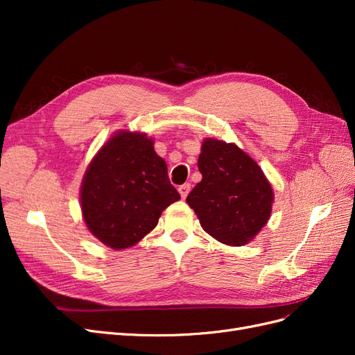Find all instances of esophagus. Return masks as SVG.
<instances>
[{"label": "esophagus", "instance_id": "esophagus-1", "mask_svg": "<svg viewBox=\"0 0 355 355\" xmlns=\"http://www.w3.org/2000/svg\"><path fill=\"white\" fill-rule=\"evenodd\" d=\"M189 191H191V184H184V185L179 187V194H180V197L184 198V200L188 197Z\"/></svg>", "mask_w": 355, "mask_h": 355}]
</instances>
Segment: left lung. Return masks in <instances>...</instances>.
Returning <instances> with one entry per match:
<instances>
[{"mask_svg": "<svg viewBox=\"0 0 355 355\" xmlns=\"http://www.w3.org/2000/svg\"><path fill=\"white\" fill-rule=\"evenodd\" d=\"M201 182L187 197L202 230L228 245L254 239L271 216L274 192L262 168L235 144L204 139Z\"/></svg>", "mask_w": 355, "mask_h": 355, "instance_id": "1", "label": "left lung"}]
</instances>
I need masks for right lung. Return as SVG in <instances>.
Segmentation results:
<instances>
[{
    "instance_id": "right-lung-1",
    "label": "right lung",
    "mask_w": 355,
    "mask_h": 355,
    "mask_svg": "<svg viewBox=\"0 0 355 355\" xmlns=\"http://www.w3.org/2000/svg\"><path fill=\"white\" fill-rule=\"evenodd\" d=\"M179 198L153 139L127 130L116 132L94 155L80 192L89 231L114 250L141 241Z\"/></svg>"
}]
</instances>
